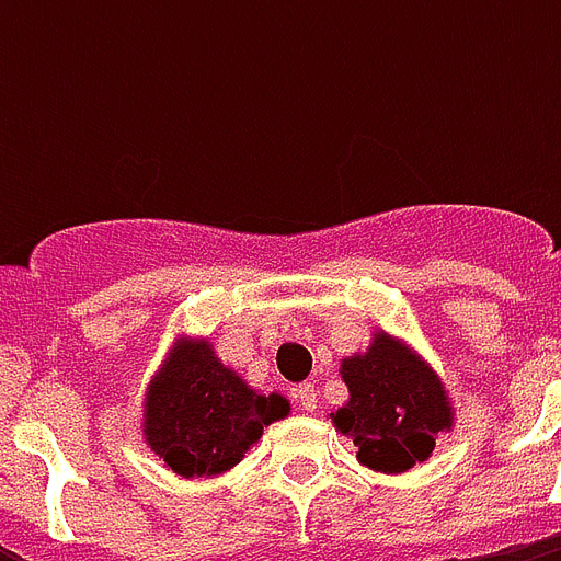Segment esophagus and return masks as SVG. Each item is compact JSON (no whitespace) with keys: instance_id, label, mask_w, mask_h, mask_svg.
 I'll return each instance as SVG.
<instances>
[{"instance_id":"34e87169","label":"esophagus","mask_w":561,"mask_h":561,"mask_svg":"<svg viewBox=\"0 0 561 561\" xmlns=\"http://www.w3.org/2000/svg\"><path fill=\"white\" fill-rule=\"evenodd\" d=\"M297 401H299V408H302V410H314L317 408V387H314V383H299Z\"/></svg>"}]
</instances>
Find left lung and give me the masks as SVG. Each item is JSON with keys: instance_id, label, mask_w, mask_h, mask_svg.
Returning <instances> with one entry per match:
<instances>
[{"instance_id": "obj_1", "label": "left lung", "mask_w": 561, "mask_h": 561, "mask_svg": "<svg viewBox=\"0 0 561 561\" xmlns=\"http://www.w3.org/2000/svg\"><path fill=\"white\" fill-rule=\"evenodd\" d=\"M343 381L350 404L332 419L369 469L392 474L427 460L434 436L451 427L439 378L387 334L375 337L367 355L343 360Z\"/></svg>"}]
</instances>
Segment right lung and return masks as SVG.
I'll use <instances>...</instances> for the list:
<instances>
[{"mask_svg": "<svg viewBox=\"0 0 561 561\" xmlns=\"http://www.w3.org/2000/svg\"><path fill=\"white\" fill-rule=\"evenodd\" d=\"M288 416L282 396L253 392L209 343L180 341L145 401V436L183 478L232 469L273 419Z\"/></svg>", "mask_w": 561, "mask_h": 561, "instance_id": "add662e5", "label": "right lung"}]
</instances>
